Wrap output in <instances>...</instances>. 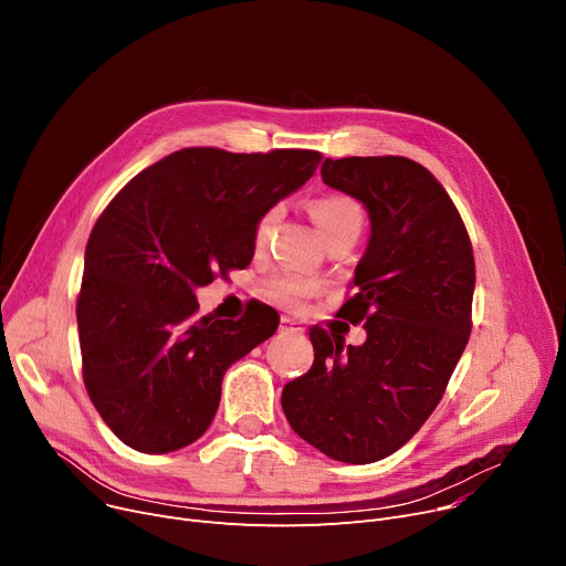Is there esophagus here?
Returning a JSON list of instances; mask_svg holds the SVG:
<instances>
[{"instance_id": "esophagus-1", "label": "esophagus", "mask_w": 566, "mask_h": 566, "mask_svg": "<svg viewBox=\"0 0 566 566\" xmlns=\"http://www.w3.org/2000/svg\"><path fill=\"white\" fill-rule=\"evenodd\" d=\"M280 333H303V325L291 316H282L280 318Z\"/></svg>"}]
</instances>
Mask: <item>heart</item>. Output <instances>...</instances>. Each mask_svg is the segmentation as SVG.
<instances>
[{
    "instance_id": "1",
    "label": "heart",
    "mask_w": 566,
    "mask_h": 566,
    "mask_svg": "<svg viewBox=\"0 0 566 566\" xmlns=\"http://www.w3.org/2000/svg\"><path fill=\"white\" fill-rule=\"evenodd\" d=\"M282 218V206L273 203L256 218L252 229V243L256 250L265 248L271 241V233ZM312 218L323 235V241H331L335 235H360L365 224L363 206L346 195H325L312 203ZM318 284L312 277L301 273H280L263 284L268 298L284 307H301L310 295H314Z\"/></svg>"
}]
</instances>
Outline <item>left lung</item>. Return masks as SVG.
I'll use <instances>...</instances> for the list:
<instances>
[{"instance_id": "obj_1", "label": "left lung", "mask_w": 566, "mask_h": 566, "mask_svg": "<svg viewBox=\"0 0 566 566\" xmlns=\"http://www.w3.org/2000/svg\"><path fill=\"white\" fill-rule=\"evenodd\" d=\"M321 176L369 213L355 293L337 312L367 342L310 328L314 365L284 385L282 408L325 457L374 463L420 431L448 388L472 328L474 256L454 201L420 163L328 158Z\"/></svg>"}]
</instances>
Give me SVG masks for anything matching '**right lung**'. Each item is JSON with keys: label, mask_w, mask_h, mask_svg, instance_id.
<instances>
[{"label": "right lung", "mask_w": 566, "mask_h": 566, "mask_svg": "<svg viewBox=\"0 0 566 566\" xmlns=\"http://www.w3.org/2000/svg\"><path fill=\"white\" fill-rule=\"evenodd\" d=\"M318 151H176L124 186L98 218L77 295L82 376L105 424L144 454H167L211 427L224 371L273 337L280 316L197 318L195 289L254 256L268 206L310 181Z\"/></svg>", "instance_id": "right-lung-1"}]
</instances>
